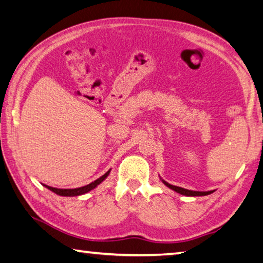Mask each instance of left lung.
<instances>
[{
	"label": "left lung",
	"mask_w": 263,
	"mask_h": 263,
	"mask_svg": "<svg viewBox=\"0 0 263 263\" xmlns=\"http://www.w3.org/2000/svg\"><path fill=\"white\" fill-rule=\"evenodd\" d=\"M161 180L163 181V184L165 186H168L169 189L174 190L175 192H177L179 194H183V195H186V197H202V195H208L211 194L213 192H215V190L213 191H207V192H199V191H191V190H186V189H183V187H179V186H175V185H171L169 183H166L165 180H163L161 178Z\"/></svg>",
	"instance_id": "8db88e82"
}]
</instances>
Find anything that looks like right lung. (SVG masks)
<instances>
[{
	"label": "right lung",
	"mask_w": 263,
	"mask_h": 263,
	"mask_svg": "<svg viewBox=\"0 0 263 263\" xmlns=\"http://www.w3.org/2000/svg\"><path fill=\"white\" fill-rule=\"evenodd\" d=\"M109 174H110V170H108L103 176H101V177L98 178L97 180L92 181L90 184L82 186V187H78V189H56V187H51V186H48V185H44V186H46L47 189L50 190L51 192L56 193L57 195H61V197H77V195H83L97 187L99 184H101L102 181L108 177Z\"/></svg>",
	"instance_id": "obj_1"
}]
</instances>
